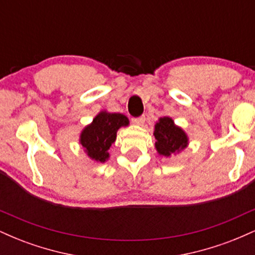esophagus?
<instances>
[{"label":"esophagus","mask_w":255,"mask_h":255,"mask_svg":"<svg viewBox=\"0 0 255 255\" xmlns=\"http://www.w3.org/2000/svg\"><path fill=\"white\" fill-rule=\"evenodd\" d=\"M131 122H133L134 125H137V126H142L145 122V116H139V118H133L131 119Z\"/></svg>","instance_id":"esophagus-1"}]
</instances>
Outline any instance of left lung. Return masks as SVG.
Here are the masks:
<instances>
[{
    "label": "left lung",
    "instance_id": "8db88e82",
    "mask_svg": "<svg viewBox=\"0 0 255 255\" xmlns=\"http://www.w3.org/2000/svg\"><path fill=\"white\" fill-rule=\"evenodd\" d=\"M153 134L157 140V151L163 156H170L187 146V135L181 128L175 126L170 118L160 119L156 124Z\"/></svg>",
    "mask_w": 255,
    "mask_h": 255
}]
</instances>
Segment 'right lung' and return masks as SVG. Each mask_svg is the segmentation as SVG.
Masks as SVG:
<instances>
[{"label":"right lung","instance_id":"right-lung-1","mask_svg":"<svg viewBox=\"0 0 255 255\" xmlns=\"http://www.w3.org/2000/svg\"><path fill=\"white\" fill-rule=\"evenodd\" d=\"M127 125L128 119L122 114H98L92 124L87 126L81 133V145L86 148L87 154L92 159L105 162L109 158L108 150L116 140L118 129Z\"/></svg>","mask_w":255,"mask_h":255}]
</instances>
